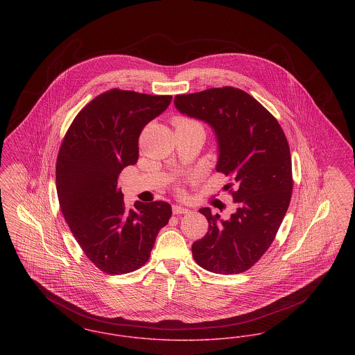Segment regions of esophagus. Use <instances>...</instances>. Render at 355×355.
I'll return each instance as SVG.
<instances>
[{
  "label": "esophagus",
  "instance_id": "esophagus-1",
  "mask_svg": "<svg viewBox=\"0 0 355 355\" xmlns=\"http://www.w3.org/2000/svg\"><path fill=\"white\" fill-rule=\"evenodd\" d=\"M189 211V209H186V207H183V206H179V205H175V206H172V213L175 214V215L187 214Z\"/></svg>",
  "mask_w": 355,
  "mask_h": 355
}]
</instances>
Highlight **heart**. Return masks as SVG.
<instances>
[{"mask_svg":"<svg viewBox=\"0 0 355 355\" xmlns=\"http://www.w3.org/2000/svg\"><path fill=\"white\" fill-rule=\"evenodd\" d=\"M175 125H176V128L178 126H186V125H198L196 122H193V121H189L187 119H178L175 121Z\"/></svg>","mask_w":355,"mask_h":355,"instance_id":"heart-1","label":"heart"}]
</instances>
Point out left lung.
Here are the masks:
<instances>
[{"label": "left lung", "mask_w": 355, "mask_h": 355, "mask_svg": "<svg viewBox=\"0 0 355 355\" xmlns=\"http://www.w3.org/2000/svg\"><path fill=\"white\" fill-rule=\"evenodd\" d=\"M173 103L179 113L213 129L215 168L236 186L230 218L199 210L209 232L192 243V256L214 273H242L268 250L291 202L292 163L283 129L259 101L234 87L176 95Z\"/></svg>", "instance_id": "8db88e82"}]
</instances>
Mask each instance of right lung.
I'll use <instances>...</instances> for the list:
<instances>
[{
  "instance_id": "1",
  "label": "right lung",
  "mask_w": 355,
  "mask_h": 355,
  "mask_svg": "<svg viewBox=\"0 0 355 355\" xmlns=\"http://www.w3.org/2000/svg\"><path fill=\"white\" fill-rule=\"evenodd\" d=\"M171 95L110 90L72 121L56 162V191L63 216L87 259L109 275L129 273L149 260L172 209L136 200L128 210L119 175L139 160L144 126L159 117Z\"/></svg>"
}]
</instances>
